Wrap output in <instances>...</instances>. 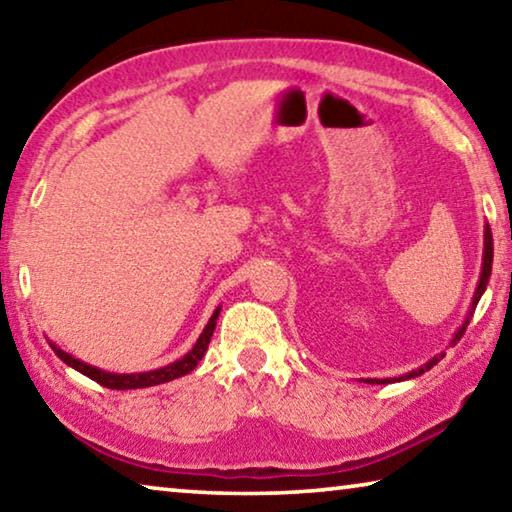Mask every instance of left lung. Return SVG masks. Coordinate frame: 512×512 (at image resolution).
Listing matches in <instances>:
<instances>
[{
	"label": "left lung",
	"instance_id": "1",
	"mask_svg": "<svg viewBox=\"0 0 512 512\" xmlns=\"http://www.w3.org/2000/svg\"><path fill=\"white\" fill-rule=\"evenodd\" d=\"M490 271H492V232H490V225H485V248H483V271H481V280H479V287H476V293H474V300H472V311L476 309V302L481 300V296H483V291H485V287H488V277H490ZM467 325H470V316H467V320H465V325L458 329L456 332V336H454V343H458L461 341V336L465 334V329H467ZM443 359V354H440V357H436V359H431L429 363H424L422 368H418V370H413V372H409V375H404V377H400V379H411V377H418V375H422V372H427L429 368H433L436 366V363ZM372 381V379H370ZM377 381V379H375ZM386 381H391V379H386ZM393 381H397V379H393ZM377 384H381V381H377Z\"/></svg>",
	"mask_w": 512,
	"mask_h": 512
}]
</instances>
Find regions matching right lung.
I'll list each match as a JSON object with an SVG mask.
<instances>
[{"instance_id":"add662e5","label":"right lung","mask_w":512,"mask_h":512,"mask_svg":"<svg viewBox=\"0 0 512 512\" xmlns=\"http://www.w3.org/2000/svg\"><path fill=\"white\" fill-rule=\"evenodd\" d=\"M216 318H219V309L214 311L210 323L205 325L203 334L198 336V341L192 350H189L183 359H178L176 363H171V366H164L160 370H151V372H137V375H112V372H103L99 368L94 366H88V363H83L79 359L69 357L67 352L58 350L56 345H51L54 348V352L58 354L60 361H65L67 366H72L74 370L83 372L85 377H90L92 381H97V384L106 386V388H112V391H128V388H146V386H158V384H164V381H171L176 377H183L187 375V372H192L198 361L203 359V354L207 352V345H210V339L214 334V327H216Z\"/></svg>"}]
</instances>
